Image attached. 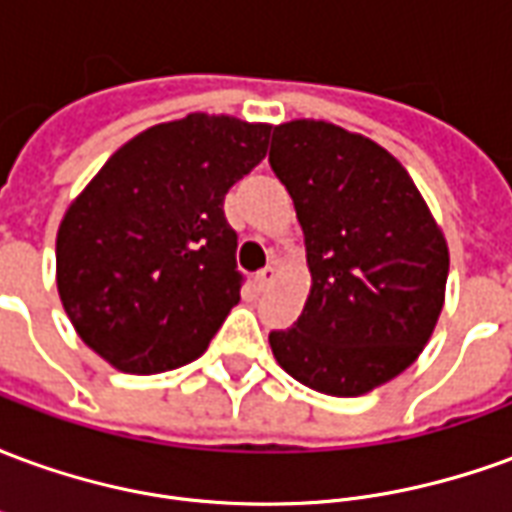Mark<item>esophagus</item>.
I'll return each instance as SVG.
<instances>
[{"label": "esophagus", "mask_w": 512, "mask_h": 512, "mask_svg": "<svg viewBox=\"0 0 512 512\" xmlns=\"http://www.w3.org/2000/svg\"><path fill=\"white\" fill-rule=\"evenodd\" d=\"M274 279H277V268L266 266L263 271H257L255 282H257V288L266 290V288H271V282H274Z\"/></svg>", "instance_id": "1"}]
</instances>
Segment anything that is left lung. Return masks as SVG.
I'll return each instance as SVG.
<instances>
[{
	"label": "left lung",
	"instance_id": "8db88e82",
	"mask_svg": "<svg viewBox=\"0 0 512 512\" xmlns=\"http://www.w3.org/2000/svg\"><path fill=\"white\" fill-rule=\"evenodd\" d=\"M268 164L293 197L312 288L299 321L271 332L279 367L334 397L400 376L433 334L450 255L403 164L323 120L274 128Z\"/></svg>",
	"mask_w": 512,
	"mask_h": 512
}]
</instances>
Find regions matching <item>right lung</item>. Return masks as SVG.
Here are the masks:
<instances>
[{
  "mask_svg": "<svg viewBox=\"0 0 512 512\" xmlns=\"http://www.w3.org/2000/svg\"><path fill=\"white\" fill-rule=\"evenodd\" d=\"M271 126L189 115L134 136L71 202L57 290L73 329L123 373L194 362L241 301L224 194L266 158Z\"/></svg>",
  "mask_w": 512,
  "mask_h": 512,
  "instance_id": "1",
  "label": "right lung"
}]
</instances>
